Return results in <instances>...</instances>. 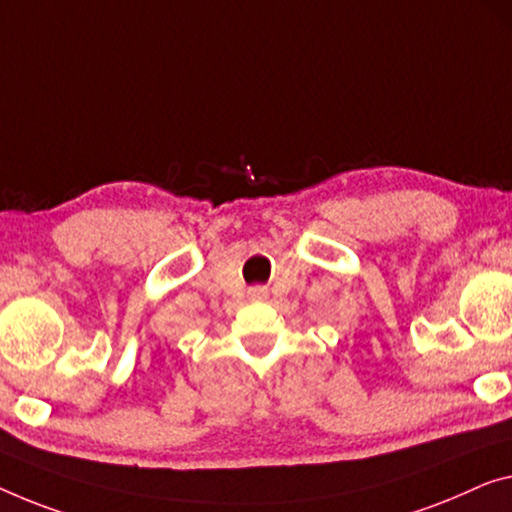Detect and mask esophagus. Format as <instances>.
<instances>
[{"instance_id":"esophagus-1","label":"esophagus","mask_w":512,"mask_h":512,"mask_svg":"<svg viewBox=\"0 0 512 512\" xmlns=\"http://www.w3.org/2000/svg\"><path fill=\"white\" fill-rule=\"evenodd\" d=\"M253 296H266V287H255Z\"/></svg>"}]
</instances>
